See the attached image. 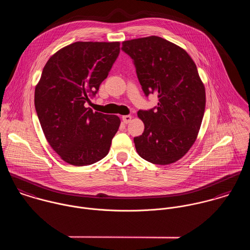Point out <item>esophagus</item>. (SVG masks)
Returning <instances> with one entry per match:
<instances>
[{
  "label": "esophagus",
  "mask_w": 250,
  "mask_h": 250,
  "mask_svg": "<svg viewBox=\"0 0 250 250\" xmlns=\"http://www.w3.org/2000/svg\"><path fill=\"white\" fill-rule=\"evenodd\" d=\"M131 120H132V116H131V115H123V116H122V121H123V123H125V124L130 123Z\"/></svg>",
  "instance_id": "esophagus-1"
}]
</instances>
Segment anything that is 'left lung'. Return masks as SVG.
Segmentation results:
<instances>
[{
    "label": "left lung",
    "mask_w": 250,
    "mask_h": 250,
    "mask_svg": "<svg viewBox=\"0 0 250 250\" xmlns=\"http://www.w3.org/2000/svg\"><path fill=\"white\" fill-rule=\"evenodd\" d=\"M146 96L157 94L158 106L139 110L144 123L134 139L138 154L154 165L177 162L195 142L203 119L206 93L196 65L176 44L159 36L122 42Z\"/></svg>",
    "instance_id": "left-lung-1"
}]
</instances>
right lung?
<instances>
[{
	"instance_id": "right-lung-1",
	"label": "right lung",
	"mask_w": 250,
	"mask_h": 250,
	"mask_svg": "<svg viewBox=\"0 0 250 250\" xmlns=\"http://www.w3.org/2000/svg\"><path fill=\"white\" fill-rule=\"evenodd\" d=\"M119 42L78 41L54 54L35 90L36 113L47 142L67 164L92 165L108 153L120 119L84 106L106 79Z\"/></svg>"
}]
</instances>
